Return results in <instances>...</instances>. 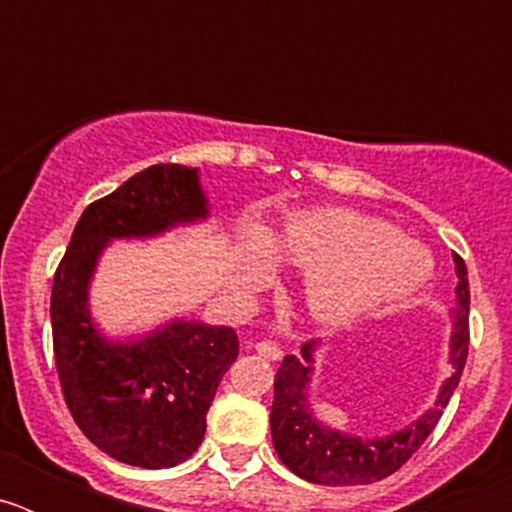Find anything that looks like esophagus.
<instances>
[{
	"label": "esophagus",
	"instance_id": "1",
	"mask_svg": "<svg viewBox=\"0 0 512 512\" xmlns=\"http://www.w3.org/2000/svg\"><path fill=\"white\" fill-rule=\"evenodd\" d=\"M256 354L266 361H277L282 359V348H279L274 341H259L256 343Z\"/></svg>",
	"mask_w": 512,
	"mask_h": 512
}]
</instances>
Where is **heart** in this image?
<instances>
[{"mask_svg": "<svg viewBox=\"0 0 512 512\" xmlns=\"http://www.w3.org/2000/svg\"><path fill=\"white\" fill-rule=\"evenodd\" d=\"M277 251L307 269V307L320 323H348L387 302L413 295L433 271L431 253L400 238L377 217L354 210H318L292 217L277 238ZM269 251L261 241L248 248L243 287L269 279Z\"/></svg>", "mask_w": 512, "mask_h": 512, "instance_id": "1", "label": "heart"}]
</instances>
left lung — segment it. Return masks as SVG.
<instances>
[{"label": "left lung", "instance_id": "8db88e82", "mask_svg": "<svg viewBox=\"0 0 512 512\" xmlns=\"http://www.w3.org/2000/svg\"><path fill=\"white\" fill-rule=\"evenodd\" d=\"M456 274V310L454 333H451V366L454 372L438 392L436 408H431L405 431L384 438H354L330 431L312 418L307 402V382L312 374V354L318 341H307L302 356H284L274 379V402H271V438L274 449L287 469L315 485H372L390 477L423 446L441 420L459 384L469 354V279L467 266L454 256Z\"/></svg>", "mask_w": 512, "mask_h": 512}]
</instances>
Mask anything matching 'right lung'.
<instances>
[{
  "mask_svg": "<svg viewBox=\"0 0 512 512\" xmlns=\"http://www.w3.org/2000/svg\"><path fill=\"white\" fill-rule=\"evenodd\" d=\"M207 215L197 169L156 164L81 212L53 277V356L63 400L89 441L122 464L176 467L202 443L207 410L238 356L233 328L176 320L138 343L104 341L87 287L110 238L153 235Z\"/></svg>",
  "mask_w": 512,
  "mask_h": 512,
  "instance_id": "right-lung-1",
  "label": "right lung"
}]
</instances>
